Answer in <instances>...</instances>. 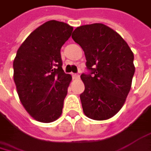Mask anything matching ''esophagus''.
<instances>
[{
	"instance_id": "obj_1",
	"label": "esophagus",
	"mask_w": 151,
	"mask_h": 151,
	"mask_svg": "<svg viewBox=\"0 0 151 151\" xmlns=\"http://www.w3.org/2000/svg\"><path fill=\"white\" fill-rule=\"evenodd\" d=\"M72 78L75 79V80H78L80 78V75L77 74V73H72Z\"/></svg>"
}]
</instances>
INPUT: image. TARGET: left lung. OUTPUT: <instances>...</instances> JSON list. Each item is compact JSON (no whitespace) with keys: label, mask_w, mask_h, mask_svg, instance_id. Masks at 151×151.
<instances>
[{"label":"left lung","mask_w":151,"mask_h":151,"mask_svg":"<svg viewBox=\"0 0 151 151\" xmlns=\"http://www.w3.org/2000/svg\"><path fill=\"white\" fill-rule=\"evenodd\" d=\"M71 38L83 49L88 73H82L81 101L85 115L105 120L126 102L134 74V54L124 39L104 24L77 27Z\"/></svg>","instance_id":"8db88e82"}]
</instances>
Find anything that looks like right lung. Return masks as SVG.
<instances>
[{
	"label": "right lung",
	"mask_w": 151,
	"mask_h": 151,
	"mask_svg": "<svg viewBox=\"0 0 151 151\" xmlns=\"http://www.w3.org/2000/svg\"><path fill=\"white\" fill-rule=\"evenodd\" d=\"M72 30L65 23L47 21L35 29L17 52L13 69L17 94L37 121L50 123L62 114L71 76L62 68L60 50Z\"/></svg>",
	"instance_id": "obj_1"
}]
</instances>
